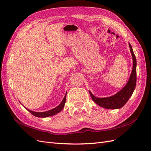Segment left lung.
<instances>
[{
    "instance_id": "obj_1",
    "label": "left lung",
    "mask_w": 151,
    "mask_h": 151,
    "mask_svg": "<svg viewBox=\"0 0 151 151\" xmlns=\"http://www.w3.org/2000/svg\"><path fill=\"white\" fill-rule=\"evenodd\" d=\"M128 45L130 47V52L133 60V68L130 78H129L125 86L116 94L107 97H96L93 96L91 92L89 91L92 100L97 105L104 107V108L108 109H116L122 108L132 96L135 88L137 81V60L135 55L133 53L132 45L130 43H128Z\"/></svg>"
}]
</instances>
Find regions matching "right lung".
Wrapping results in <instances>:
<instances>
[{
	"instance_id": "right-lung-1",
	"label": "right lung",
	"mask_w": 151,
	"mask_h": 151,
	"mask_svg": "<svg viewBox=\"0 0 151 151\" xmlns=\"http://www.w3.org/2000/svg\"><path fill=\"white\" fill-rule=\"evenodd\" d=\"M66 94H67V92L66 93L65 96H64V97L63 98V101H61V102L60 103V104L57 107H54V108L50 110H49V111H44V112H35V111H33L29 110V109H28L27 108H26L25 107H24L29 112V113H31L33 115L36 116V117H38V118L49 117V116H53V115H55V114L59 113V112H61L62 111V109L64 108V105H65V103H66Z\"/></svg>"
}]
</instances>
